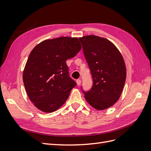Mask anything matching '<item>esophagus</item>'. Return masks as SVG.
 <instances>
[{"label": "esophagus", "mask_w": 151, "mask_h": 151, "mask_svg": "<svg viewBox=\"0 0 151 151\" xmlns=\"http://www.w3.org/2000/svg\"><path fill=\"white\" fill-rule=\"evenodd\" d=\"M76 82H77V85H78V86L81 85V80H80V79H77Z\"/></svg>", "instance_id": "obj_1"}]
</instances>
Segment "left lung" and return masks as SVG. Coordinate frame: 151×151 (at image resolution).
Masks as SVG:
<instances>
[{
	"mask_svg": "<svg viewBox=\"0 0 151 151\" xmlns=\"http://www.w3.org/2000/svg\"><path fill=\"white\" fill-rule=\"evenodd\" d=\"M93 80L92 88L83 93L91 106L103 110L119 99L127 70L121 53L110 41L95 35L79 38Z\"/></svg>",
	"mask_w": 151,
	"mask_h": 151,
	"instance_id": "obj_1",
	"label": "left lung"
}]
</instances>
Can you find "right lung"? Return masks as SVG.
Segmentation results:
<instances>
[{"instance_id": "obj_1", "label": "right lung", "mask_w": 151, "mask_h": 151, "mask_svg": "<svg viewBox=\"0 0 151 151\" xmlns=\"http://www.w3.org/2000/svg\"><path fill=\"white\" fill-rule=\"evenodd\" d=\"M81 48L77 38L61 36L44 40L32 50L22 79L28 96L40 110L53 112L65 103L76 86L69 77L66 61Z\"/></svg>"}]
</instances>
